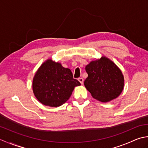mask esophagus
<instances>
[{
	"mask_svg": "<svg viewBox=\"0 0 148 148\" xmlns=\"http://www.w3.org/2000/svg\"><path fill=\"white\" fill-rule=\"evenodd\" d=\"M78 80V81H79V82H80L81 84H84V79H83V78H82V77L79 78Z\"/></svg>",
	"mask_w": 148,
	"mask_h": 148,
	"instance_id": "esophagus-1",
	"label": "esophagus"
}]
</instances>
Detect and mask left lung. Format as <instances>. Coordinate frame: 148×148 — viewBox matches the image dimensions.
I'll return each instance as SVG.
<instances>
[{
    "instance_id": "8db88e82",
    "label": "left lung",
    "mask_w": 148,
    "mask_h": 148,
    "mask_svg": "<svg viewBox=\"0 0 148 148\" xmlns=\"http://www.w3.org/2000/svg\"><path fill=\"white\" fill-rule=\"evenodd\" d=\"M88 77L84 86L93 98L106 103L116 99L124 89V76L115 63L108 57L90 62L86 66Z\"/></svg>"
}]
</instances>
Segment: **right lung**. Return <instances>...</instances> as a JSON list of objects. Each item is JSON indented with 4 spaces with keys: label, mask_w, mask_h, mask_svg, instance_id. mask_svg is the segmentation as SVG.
<instances>
[{
    "label": "right lung",
    "mask_w": 148,
    "mask_h": 148,
    "mask_svg": "<svg viewBox=\"0 0 148 148\" xmlns=\"http://www.w3.org/2000/svg\"><path fill=\"white\" fill-rule=\"evenodd\" d=\"M80 83L74 79L71 71L61 63L46 60L32 80V91L36 99L44 105L57 107L67 101L75 87Z\"/></svg>",
    "instance_id": "obj_1"
}]
</instances>
